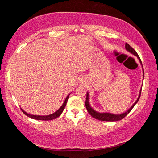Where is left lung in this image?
Here are the masks:
<instances>
[{"label":"left lung","instance_id":"left-lung-1","mask_svg":"<svg viewBox=\"0 0 158 158\" xmlns=\"http://www.w3.org/2000/svg\"><path fill=\"white\" fill-rule=\"evenodd\" d=\"M125 48H126V49L130 53H131L132 54H133L134 56H136L138 57V59H139L141 65H142V67H143V79H144V69H143V64H142V62L141 60V59L140 57H139L138 54H137V52L135 51V50L131 48L129 45L127 44V43H126V46H125ZM141 89L142 88H141V90H140V92H139V96L136 100V101L135 102L132 106L131 107L127 110H126V112H123V113L122 114H112V113H109V112H97L96 110H95L93 108H92V107L91 106V105H90V103H89V93L87 92V95H86V100H85V107H86V109L88 111L89 113L91 114V116L92 117H93L95 119H97L98 120H100V121H120L122 119H123L124 117H126L129 113V112L132 110V109L134 107V106L136 104V103L138 102L139 98H140V96H141Z\"/></svg>","mask_w":158,"mask_h":158}]
</instances>
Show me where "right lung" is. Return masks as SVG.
I'll list each match as a JSON object with an SVG mask.
<instances>
[{
    "label": "right lung",
    "instance_id": "right-lung-1",
    "mask_svg": "<svg viewBox=\"0 0 158 158\" xmlns=\"http://www.w3.org/2000/svg\"><path fill=\"white\" fill-rule=\"evenodd\" d=\"M71 94V93L69 94H68V96H67V98H65L63 104L62 105V106L57 110H56L55 112H54V113L51 114H49V115H47V116H37V115H32V114H28L26 112H25L23 109H22L21 108V110L22 111L24 112V114H26L27 116L32 118V119H36V120H42V121H49V120H52V119H56L57 118H58L59 116H60V114H62V112H63L65 107V105L67 104V100H68L69 98V95Z\"/></svg>",
    "mask_w": 158,
    "mask_h": 158
}]
</instances>
